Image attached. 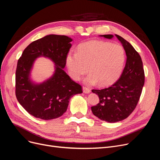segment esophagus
Wrapping results in <instances>:
<instances>
[{
	"label": "esophagus",
	"mask_w": 160,
	"mask_h": 160,
	"mask_svg": "<svg viewBox=\"0 0 160 160\" xmlns=\"http://www.w3.org/2000/svg\"><path fill=\"white\" fill-rule=\"evenodd\" d=\"M83 92L85 93H89L91 92V89L86 86H83Z\"/></svg>",
	"instance_id": "1"
}]
</instances>
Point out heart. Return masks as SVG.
<instances>
[{
	"mask_svg": "<svg viewBox=\"0 0 160 160\" xmlns=\"http://www.w3.org/2000/svg\"><path fill=\"white\" fill-rule=\"evenodd\" d=\"M126 59L122 46L101 40L83 43L77 52H70L66 58L68 70L76 80L89 71L86 79L88 84L99 82L102 86L112 84L122 74Z\"/></svg>",
	"mask_w": 160,
	"mask_h": 160,
	"instance_id": "b5f03b06",
	"label": "heart"
}]
</instances>
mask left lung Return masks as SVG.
<instances>
[{
    "label": "left lung",
    "instance_id": "obj_1",
    "mask_svg": "<svg viewBox=\"0 0 160 160\" xmlns=\"http://www.w3.org/2000/svg\"><path fill=\"white\" fill-rule=\"evenodd\" d=\"M127 55L126 66L114 84L102 89H92L98 95L99 102L92 107L93 114L101 120L110 123L122 121L133 112L139 101L144 84L142 61L138 53L122 37L115 34ZM111 39L112 34L101 35Z\"/></svg>",
    "mask_w": 160,
    "mask_h": 160
}]
</instances>
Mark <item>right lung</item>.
<instances>
[{
  "instance_id": "obj_1",
  "label": "right lung",
  "mask_w": 160,
  "mask_h": 160,
  "mask_svg": "<svg viewBox=\"0 0 160 160\" xmlns=\"http://www.w3.org/2000/svg\"><path fill=\"white\" fill-rule=\"evenodd\" d=\"M72 40L65 35L50 34L32 42L18 61L16 96L25 110L37 118L49 120L61 116L71 97L82 93V86L63 71ZM44 56L55 63L53 76L40 85L34 84L29 74L34 60Z\"/></svg>"
}]
</instances>
